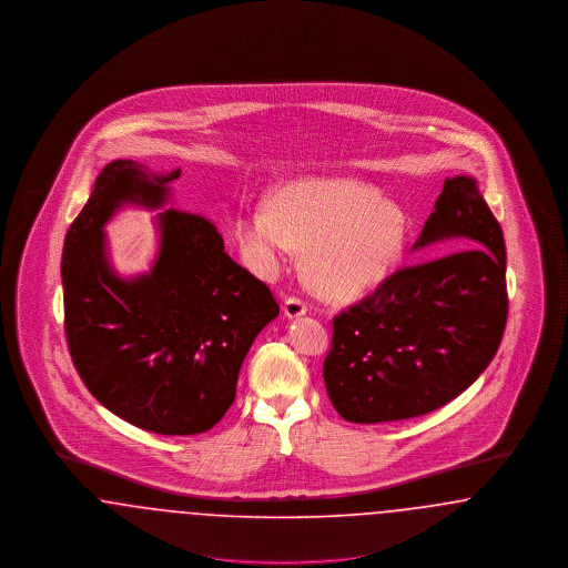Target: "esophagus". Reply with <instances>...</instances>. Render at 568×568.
I'll return each mask as SVG.
<instances>
[{"instance_id":"34e87169","label":"esophagus","mask_w":568,"mask_h":568,"mask_svg":"<svg viewBox=\"0 0 568 568\" xmlns=\"http://www.w3.org/2000/svg\"><path fill=\"white\" fill-rule=\"evenodd\" d=\"M283 313H285L287 320H296V317H302L306 313V304L300 297H287L285 304H283Z\"/></svg>"}]
</instances>
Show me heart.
<instances>
[{
    "label": "heart",
    "mask_w": 568,
    "mask_h": 568,
    "mask_svg": "<svg viewBox=\"0 0 568 568\" xmlns=\"http://www.w3.org/2000/svg\"><path fill=\"white\" fill-rule=\"evenodd\" d=\"M408 221L403 206L353 179H300L274 191L268 206H246L232 234L246 266L264 278L308 251L313 285L336 300L378 287L398 264Z\"/></svg>",
    "instance_id": "b5f03b06"
}]
</instances>
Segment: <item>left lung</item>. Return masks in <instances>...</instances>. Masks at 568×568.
Segmentation results:
<instances>
[{
    "mask_svg": "<svg viewBox=\"0 0 568 568\" xmlns=\"http://www.w3.org/2000/svg\"><path fill=\"white\" fill-rule=\"evenodd\" d=\"M452 253L394 272L334 317L327 396L353 424L419 417L470 387L507 324L503 230L473 176L445 179L415 248Z\"/></svg>",
    "mask_w": 568,
    "mask_h": 568,
    "instance_id": "8db88e82",
    "label": "left lung"
}]
</instances>
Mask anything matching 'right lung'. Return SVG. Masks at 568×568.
Returning <instances> with one entry per match:
<instances>
[{"label": "right lung", "instance_id": "obj_1", "mask_svg": "<svg viewBox=\"0 0 568 568\" xmlns=\"http://www.w3.org/2000/svg\"><path fill=\"white\" fill-rule=\"evenodd\" d=\"M181 170L114 160L68 230L61 257L65 336L87 389L149 433L211 430L236 398L255 336L276 320L271 290L223 246L204 216L162 209ZM125 205L162 210L152 268L128 280L103 227Z\"/></svg>", "mask_w": 568, "mask_h": 568}]
</instances>
